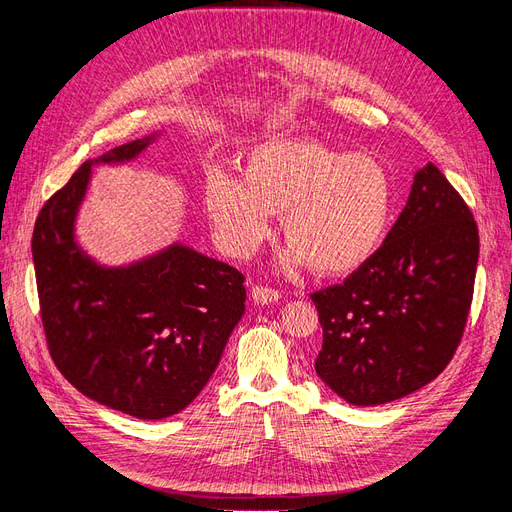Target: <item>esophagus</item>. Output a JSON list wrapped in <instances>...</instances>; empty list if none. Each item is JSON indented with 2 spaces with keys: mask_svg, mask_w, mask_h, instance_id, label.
<instances>
[{
  "mask_svg": "<svg viewBox=\"0 0 512 512\" xmlns=\"http://www.w3.org/2000/svg\"><path fill=\"white\" fill-rule=\"evenodd\" d=\"M282 294L277 292L275 288H269V286H254L252 288V299L256 301V303H260V305H267V303H273V301H277L280 299Z\"/></svg>",
  "mask_w": 512,
  "mask_h": 512,
  "instance_id": "obj_1",
  "label": "esophagus"
}]
</instances>
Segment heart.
<instances>
[{
    "instance_id": "obj_1",
    "label": "heart",
    "mask_w": 512,
    "mask_h": 512,
    "mask_svg": "<svg viewBox=\"0 0 512 512\" xmlns=\"http://www.w3.org/2000/svg\"><path fill=\"white\" fill-rule=\"evenodd\" d=\"M241 181L213 173L205 209L230 254L247 256L282 215L288 262L320 275L361 269L382 247L395 213V181L382 162L316 138H275L245 153Z\"/></svg>"
}]
</instances>
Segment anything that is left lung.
<instances>
[{"label":"left lung","instance_id":"left-lung-1","mask_svg":"<svg viewBox=\"0 0 512 512\" xmlns=\"http://www.w3.org/2000/svg\"><path fill=\"white\" fill-rule=\"evenodd\" d=\"M476 262L474 215L427 164L376 256L312 294L316 374L352 406H380L438 378L466 331Z\"/></svg>","mask_w":512,"mask_h":512}]
</instances>
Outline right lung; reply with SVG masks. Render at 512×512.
<instances>
[{
  "label": "right lung",
  "instance_id": "right-lung-1",
  "mask_svg": "<svg viewBox=\"0 0 512 512\" xmlns=\"http://www.w3.org/2000/svg\"><path fill=\"white\" fill-rule=\"evenodd\" d=\"M149 138L98 162L138 156ZM91 162L38 213L32 237L46 348L64 378L123 414L158 421L203 391L245 309V277L190 247L128 269H102L74 243Z\"/></svg>",
  "mask_w": 512,
  "mask_h": 512
}]
</instances>
